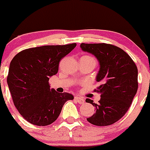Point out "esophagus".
Wrapping results in <instances>:
<instances>
[{"label": "esophagus", "mask_w": 150, "mask_h": 150, "mask_svg": "<svg viewBox=\"0 0 150 150\" xmlns=\"http://www.w3.org/2000/svg\"><path fill=\"white\" fill-rule=\"evenodd\" d=\"M74 100H76V102L79 104L84 103V102H85L84 99L82 98V97H74Z\"/></svg>", "instance_id": "34e87169"}]
</instances>
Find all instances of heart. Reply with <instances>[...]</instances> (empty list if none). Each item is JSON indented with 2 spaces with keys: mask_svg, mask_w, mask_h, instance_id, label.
<instances>
[{
  "mask_svg": "<svg viewBox=\"0 0 150 150\" xmlns=\"http://www.w3.org/2000/svg\"><path fill=\"white\" fill-rule=\"evenodd\" d=\"M82 57H86V58H89V59H93L92 57H91V56H82Z\"/></svg>",
  "mask_w": 150,
  "mask_h": 150,
  "instance_id": "obj_1",
  "label": "heart"
}]
</instances>
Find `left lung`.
Listing matches in <instances>:
<instances>
[{"instance_id":"1","label":"left lung","mask_w":150,"mask_h":150,"mask_svg":"<svg viewBox=\"0 0 150 150\" xmlns=\"http://www.w3.org/2000/svg\"><path fill=\"white\" fill-rule=\"evenodd\" d=\"M80 47L96 56L100 68L97 81L101 85L94 91L100 93L99 103L90 99L86 103L95 107L96 112L87 120L95 126H109L126 113L138 91V68L121 48L110 44H85Z\"/></svg>"}]
</instances>
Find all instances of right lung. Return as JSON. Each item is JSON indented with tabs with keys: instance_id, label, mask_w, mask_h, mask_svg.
<instances>
[{
	"instance_id": "obj_1",
	"label": "right lung",
	"mask_w": 150,
	"mask_h": 150,
	"mask_svg": "<svg viewBox=\"0 0 150 150\" xmlns=\"http://www.w3.org/2000/svg\"><path fill=\"white\" fill-rule=\"evenodd\" d=\"M76 46L45 45L19 52L10 62L7 83L19 113L29 123L47 126L58 118L72 94L50 88L49 79L58 73L62 58Z\"/></svg>"
}]
</instances>
